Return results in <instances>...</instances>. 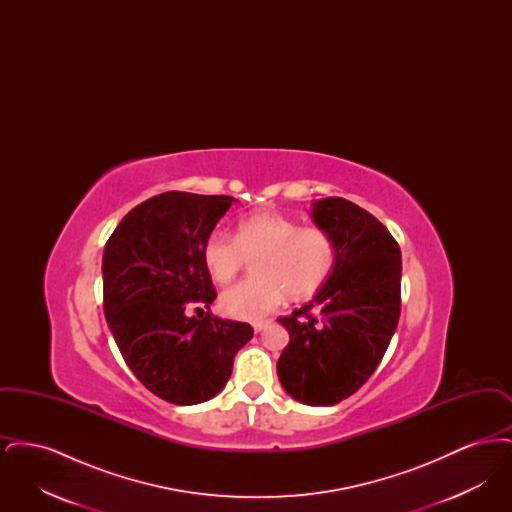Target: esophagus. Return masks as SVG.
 <instances>
[{"instance_id":"34e87169","label":"esophagus","mask_w":512,"mask_h":512,"mask_svg":"<svg viewBox=\"0 0 512 512\" xmlns=\"http://www.w3.org/2000/svg\"><path fill=\"white\" fill-rule=\"evenodd\" d=\"M268 324H270V320H257V322H253V330L255 332H263Z\"/></svg>"}]
</instances>
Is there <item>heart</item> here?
Listing matches in <instances>:
<instances>
[{
  "label": "heart",
  "mask_w": 512,
  "mask_h": 512,
  "mask_svg": "<svg viewBox=\"0 0 512 512\" xmlns=\"http://www.w3.org/2000/svg\"><path fill=\"white\" fill-rule=\"evenodd\" d=\"M201 255L209 276L219 284H228L255 259V276L222 293L220 307L230 317L259 320L286 293L305 297L320 288L336 263V244L317 226L301 228L297 220L278 213H255L238 222L236 238L211 232Z\"/></svg>",
  "instance_id": "b5f03b06"
}]
</instances>
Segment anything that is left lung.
Segmentation results:
<instances>
[{
  "label": "left lung",
  "instance_id": "left-lung-1",
  "mask_svg": "<svg viewBox=\"0 0 512 512\" xmlns=\"http://www.w3.org/2000/svg\"><path fill=\"white\" fill-rule=\"evenodd\" d=\"M311 217L336 244V263L315 297L278 318L290 343L276 372L295 401L330 407L380 365L401 313V251L388 228L343 197L313 201Z\"/></svg>",
  "mask_w": 512,
  "mask_h": 512
}]
</instances>
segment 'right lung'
I'll use <instances>...</instances> for the list:
<instances>
[{
  "label": "right lung",
  "mask_w": 512,
  "mask_h": 512,
  "mask_svg": "<svg viewBox=\"0 0 512 512\" xmlns=\"http://www.w3.org/2000/svg\"><path fill=\"white\" fill-rule=\"evenodd\" d=\"M228 195L167 192L134 207L103 251V311L122 359L157 397L197 405L219 393L245 322L192 317L217 299L201 249L234 203Z\"/></svg>",
  "instance_id": "obj_1"
}]
</instances>
